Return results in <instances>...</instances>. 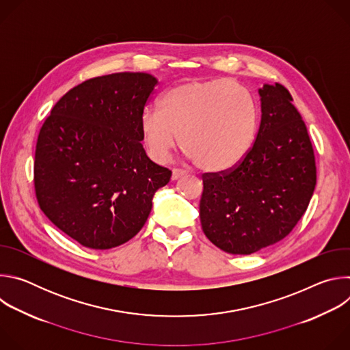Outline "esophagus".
<instances>
[{
  "label": "esophagus",
  "instance_id": "obj_1",
  "mask_svg": "<svg viewBox=\"0 0 350 350\" xmlns=\"http://www.w3.org/2000/svg\"><path fill=\"white\" fill-rule=\"evenodd\" d=\"M187 172L185 170H183V169H173V172H172V180H177L178 177H181L183 174H185Z\"/></svg>",
  "mask_w": 350,
  "mask_h": 350
}]
</instances>
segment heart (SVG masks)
<instances>
[{"label":"heart","instance_id":"1","mask_svg":"<svg viewBox=\"0 0 350 350\" xmlns=\"http://www.w3.org/2000/svg\"><path fill=\"white\" fill-rule=\"evenodd\" d=\"M139 130L154 161L166 162L181 139L199 167L221 172L238 165L252 148L258 107L252 94L237 81H187L162 95L159 111L142 112Z\"/></svg>","mask_w":350,"mask_h":350}]
</instances>
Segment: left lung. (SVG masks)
I'll use <instances>...</instances> for the list:
<instances>
[{"label": "left lung", "instance_id": "left-lung-1", "mask_svg": "<svg viewBox=\"0 0 350 350\" xmlns=\"http://www.w3.org/2000/svg\"><path fill=\"white\" fill-rule=\"evenodd\" d=\"M259 95L260 126L246 157L231 169L202 174V230L232 255H251L284 239L316 187L313 145L292 95L280 83L265 84Z\"/></svg>", "mask_w": 350, "mask_h": 350}]
</instances>
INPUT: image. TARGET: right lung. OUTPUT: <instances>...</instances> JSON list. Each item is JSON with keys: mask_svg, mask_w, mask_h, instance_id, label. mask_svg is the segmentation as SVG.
I'll use <instances>...</instances> for the list:
<instances>
[{"mask_svg": "<svg viewBox=\"0 0 350 350\" xmlns=\"http://www.w3.org/2000/svg\"><path fill=\"white\" fill-rule=\"evenodd\" d=\"M158 80L113 73L69 90L42 123L34 154L40 209L61 231L91 249L131 239L172 172L149 159L139 118Z\"/></svg>", "mask_w": 350, "mask_h": 350, "instance_id": "add662e5", "label": "right lung"}]
</instances>
